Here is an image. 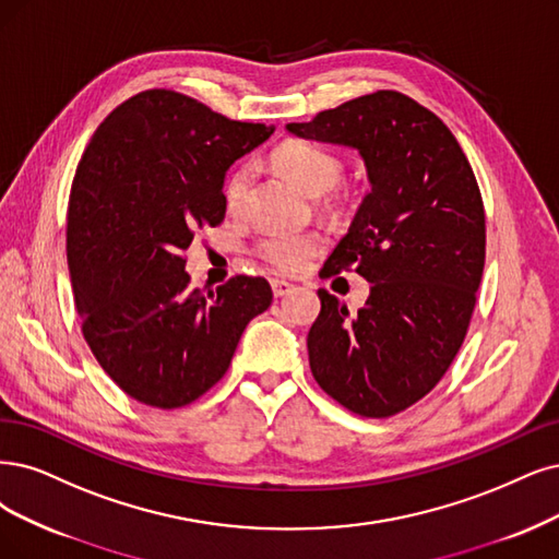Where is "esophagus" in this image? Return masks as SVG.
<instances>
[{"label": "esophagus", "instance_id": "1", "mask_svg": "<svg viewBox=\"0 0 559 559\" xmlns=\"http://www.w3.org/2000/svg\"><path fill=\"white\" fill-rule=\"evenodd\" d=\"M293 283H287L283 278H272V290H274V297H285L287 293H293Z\"/></svg>", "mask_w": 559, "mask_h": 559}]
</instances>
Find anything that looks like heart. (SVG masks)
<instances>
[{"instance_id": "heart-1", "label": "heart", "mask_w": 559, "mask_h": 559, "mask_svg": "<svg viewBox=\"0 0 559 559\" xmlns=\"http://www.w3.org/2000/svg\"><path fill=\"white\" fill-rule=\"evenodd\" d=\"M276 163L290 175L306 193L324 195L341 181V160L318 144L311 142H285L276 152ZM248 186H251V168L241 165L233 170L223 186V200L230 212L243 206ZM322 248V239L316 233H272L260 243V255L281 272H299L306 260Z\"/></svg>"}]
</instances>
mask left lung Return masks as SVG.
<instances>
[{
  "instance_id": "8db88e82",
  "label": "left lung",
  "mask_w": 559,
  "mask_h": 559,
  "mask_svg": "<svg viewBox=\"0 0 559 559\" xmlns=\"http://www.w3.org/2000/svg\"><path fill=\"white\" fill-rule=\"evenodd\" d=\"M304 140L355 150L370 193L322 266L370 283L359 311L318 290L313 378L361 417H391L436 386L463 345L486 258L477 179L442 119L399 92L287 123Z\"/></svg>"
}]
</instances>
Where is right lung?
Here are the masks:
<instances>
[{"mask_svg": "<svg viewBox=\"0 0 559 559\" xmlns=\"http://www.w3.org/2000/svg\"><path fill=\"white\" fill-rule=\"evenodd\" d=\"M272 133L147 90L92 135L69 198V274L82 334L131 399L160 409L200 399L272 304L260 276L191 290L181 258L195 230L223 221L230 165Z\"/></svg>", "mask_w": 559, "mask_h": 559, "instance_id": "right-lung-1", "label": "right lung"}]
</instances>
